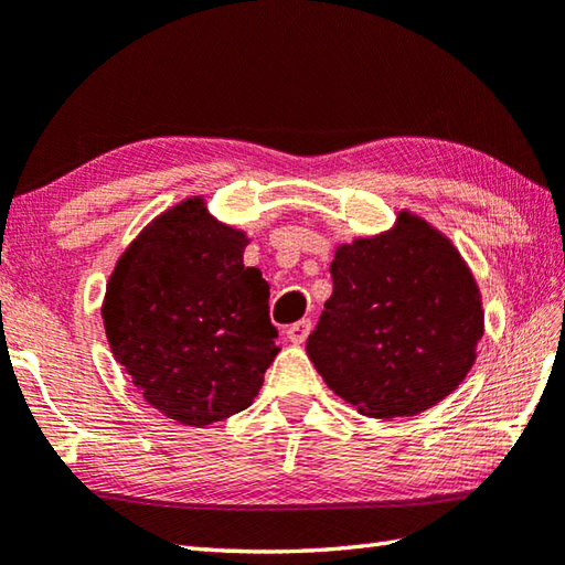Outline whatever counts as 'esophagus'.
I'll return each instance as SVG.
<instances>
[{
	"label": "esophagus",
	"mask_w": 565,
	"mask_h": 565,
	"mask_svg": "<svg viewBox=\"0 0 565 565\" xmlns=\"http://www.w3.org/2000/svg\"><path fill=\"white\" fill-rule=\"evenodd\" d=\"M311 321L309 318H303V321H296V323H291L289 328H286V335H289V341L291 343H296V345H301L306 338H309V333H311Z\"/></svg>",
	"instance_id": "34e87169"
}]
</instances>
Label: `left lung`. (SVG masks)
I'll return each instance as SVG.
<instances>
[{
    "mask_svg": "<svg viewBox=\"0 0 565 565\" xmlns=\"http://www.w3.org/2000/svg\"><path fill=\"white\" fill-rule=\"evenodd\" d=\"M331 276L306 353L358 413L413 417L465 381L484 311L469 266L435 227L399 212L395 230L341 244Z\"/></svg>",
    "mask_w": 565,
    "mask_h": 565,
    "instance_id": "8db88e82",
    "label": "left lung"
}]
</instances>
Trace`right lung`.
Listing matches in <instances>:
<instances>
[{"label":"right lung","instance_id":"1","mask_svg":"<svg viewBox=\"0 0 565 565\" xmlns=\"http://www.w3.org/2000/svg\"><path fill=\"white\" fill-rule=\"evenodd\" d=\"M247 242L190 198L152 220L108 279L100 313L113 358L180 425L247 409L279 353L269 286L244 266Z\"/></svg>","mask_w":565,"mask_h":565}]
</instances>
